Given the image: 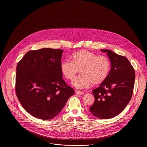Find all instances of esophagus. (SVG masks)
<instances>
[{
	"label": "esophagus",
	"mask_w": 147,
	"mask_h": 147,
	"mask_svg": "<svg viewBox=\"0 0 147 147\" xmlns=\"http://www.w3.org/2000/svg\"><path fill=\"white\" fill-rule=\"evenodd\" d=\"M83 92L82 91H77V92H76V94L77 95H82V94H83Z\"/></svg>",
	"instance_id": "34e87169"
}]
</instances>
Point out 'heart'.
Instances as JSON below:
<instances>
[{"label":"heart","mask_w":147,"mask_h":147,"mask_svg":"<svg viewBox=\"0 0 147 147\" xmlns=\"http://www.w3.org/2000/svg\"><path fill=\"white\" fill-rule=\"evenodd\" d=\"M71 61H63L60 70L67 79L71 80L80 70V76L76 78L72 85L77 89L88 88L91 84L98 85L104 82L110 70V63L105 56H98L87 50L74 53Z\"/></svg>","instance_id":"b5f03b06"}]
</instances>
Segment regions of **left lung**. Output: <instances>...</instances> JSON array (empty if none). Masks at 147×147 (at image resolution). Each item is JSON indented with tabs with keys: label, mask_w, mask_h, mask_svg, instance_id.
<instances>
[{
	"label": "left lung",
	"mask_w": 147,
	"mask_h": 147,
	"mask_svg": "<svg viewBox=\"0 0 147 147\" xmlns=\"http://www.w3.org/2000/svg\"><path fill=\"white\" fill-rule=\"evenodd\" d=\"M109 57L111 70L105 81L92 92L95 102L89 108L99 119L118 115L131 100L135 80V71L128 59L109 49H101Z\"/></svg>",
	"instance_id": "1"
}]
</instances>
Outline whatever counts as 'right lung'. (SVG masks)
<instances>
[{
  "label": "right lung",
  "instance_id": "obj_1",
  "mask_svg": "<svg viewBox=\"0 0 147 147\" xmlns=\"http://www.w3.org/2000/svg\"><path fill=\"white\" fill-rule=\"evenodd\" d=\"M62 49L30 51L16 67L15 90L24 109L37 119H53L74 90L62 79Z\"/></svg>",
  "mask_w": 147,
  "mask_h": 147
}]
</instances>
